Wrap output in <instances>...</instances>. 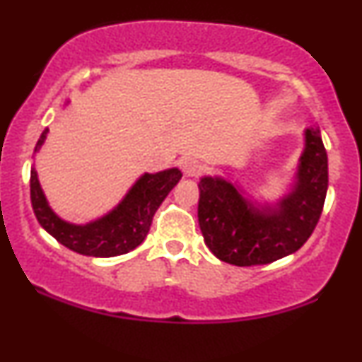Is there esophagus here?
I'll return each instance as SVG.
<instances>
[{
  "mask_svg": "<svg viewBox=\"0 0 362 362\" xmlns=\"http://www.w3.org/2000/svg\"><path fill=\"white\" fill-rule=\"evenodd\" d=\"M180 167H182V172H184V175L187 177H197L199 170H201V167H199V163L194 160V158H185V160H182Z\"/></svg>",
  "mask_w": 362,
  "mask_h": 362,
  "instance_id": "34e87169",
  "label": "esophagus"
}]
</instances>
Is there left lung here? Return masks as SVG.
I'll use <instances>...</instances> for the list:
<instances>
[{
  "label": "left lung",
  "mask_w": 362,
  "mask_h": 362,
  "mask_svg": "<svg viewBox=\"0 0 362 362\" xmlns=\"http://www.w3.org/2000/svg\"><path fill=\"white\" fill-rule=\"evenodd\" d=\"M298 184L274 213L247 204L233 184L206 177L199 182L197 218L209 250L240 267L271 264L300 250L322 216L328 187V161L317 127L306 131Z\"/></svg>",
  "instance_id": "8db88e82"
}]
</instances>
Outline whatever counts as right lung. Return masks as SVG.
<instances>
[{
	"instance_id": "1",
	"label": "right lung",
	"mask_w": 362,
	"mask_h": 362,
	"mask_svg": "<svg viewBox=\"0 0 362 362\" xmlns=\"http://www.w3.org/2000/svg\"><path fill=\"white\" fill-rule=\"evenodd\" d=\"M45 134L47 129L37 141L35 151L42 146ZM180 178L182 173L177 168L155 175L146 173L132 187L117 209L86 226H74L52 213L37 180L35 168L30 170V201L40 226L69 250L88 257H117L143 243L153 216Z\"/></svg>"
}]
</instances>
